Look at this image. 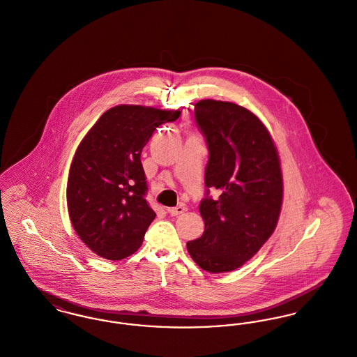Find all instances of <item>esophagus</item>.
<instances>
[{
	"label": "esophagus",
	"mask_w": 357,
	"mask_h": 357,
	"mask_svg": "<svg viewBox=\"0 0 357 357\" xmlns=\"http://www.w3.org/2000/svg\"><path fill=\"white\" fill-rule=\"evenodd\" d=\"M186 210L187 207L185 204H179V206H176V207H171V208H169V213H170L171 217H176V215H179V214H183Z\"/></svg>",
	"instance_id": "34e87169"
}]
</instances>
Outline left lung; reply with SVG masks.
Instances as JSON below:
<instances>
[{
	"mask_svg": "<svg viewBox=\"0 0 357 357\" xmlns=\"http://www.w3.org/2000/svg\"><path fill=\"white\" fill-rule=\"evenodd\" d=\"M195 120L210 153L204 183L220 197L201 202L204 234L188 241L187 250L206 272H233L275 230L284 201L281 160L266 126L242 105L199 100Z\"/></svg>",
	"mask_w": 357,
	"mask_h": 357,
	"instance_id": "obj_1",
	"label": "left lung"
}]
</instances>
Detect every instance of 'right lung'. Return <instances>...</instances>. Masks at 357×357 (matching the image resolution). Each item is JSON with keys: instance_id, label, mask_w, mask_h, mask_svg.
Listing matches in <instances>:
<instances>
[{"instance_id": "add662e5", "label": "right lung", "mask_w": 357, "mask_h": 357, "mask_svg": "<svg viewBox=\"0 0 357 357\" xmlns=\"http://www.w3.org/2000/svg\"><path fill=\"white\" fill-rule=\"evenodd\" d=\"M179 109L120 104L107 109L80 142L69 169L67 206L79 238L105 259L134 255L156 214L140 153L153 131Z\"/></svg>"}]
</instances>
